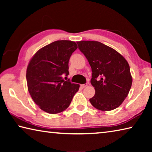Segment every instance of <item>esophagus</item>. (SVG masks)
Wrapping results in <instances>:
<instances>
[{"mask_svg":"<svg viewBox=\"0 0 152 152\" xmlns=\"http://www.w3.org/2000/svg\"><path fill=\"white\" fill-rule=\"evenodd\" d=\"M87 86V84H81L80 85V88H85V87Z\"/></svg>","mask_w":152,"mask_h":152,"instance_id":"34e87169","label":"esophagus"}]
</instances>
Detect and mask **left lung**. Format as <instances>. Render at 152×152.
<instances>
[{"label":"left lung","instance_id":"obj_1","mask_svg":"<svg viewBox=\"0 0 152 152\" xmlns=\"http://www.w3.org/2000/svg\"><path fill=\"white\" fill-rule=\"evenodd\" d=\"M77 43L92 69L91 82L95 94L90 99L91 103L103 111L119 107L132 84L127 60L114 49L99 42L80 41Z\"/></svg>","mask_w":152,"mask_h":152}]
</instances>
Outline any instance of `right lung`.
<instances>
[{
	"label": "right lung",
	"mask_w": 152,
	"mask_h": 152,
	"mask_svg": "<svg viewBox=\"0 0 152 152\" xmlns=\"http://www.w3.org/2000/svg\"><path fill=\"white\" fill-rule=\"evenodd\" d=\"M77 48L74 42L56 41L37 51L28 64V91L35 104L46 113L64 111L79 90V84L62 78L69 74V60Z\"/></svg>",
	"instance_id": "add662e5"
}]
</instances>
